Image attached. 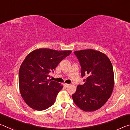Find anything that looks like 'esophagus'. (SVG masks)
<instances>
[{"mask_svg": "<svg viewBox=\"0 0 130 130\" xmlns=\"http://www.w3.org/2000/svg\"><path fill=\"white\" fill-rule=\"evenodd\" d=\"M63 85H64L65 87H68V86H69V84H68L65 83V84H63Z\"/></svg>", "mask_w": 130, "mask_h": 130, "instance_id": "1", "label": "esophagus"}]
</instances>
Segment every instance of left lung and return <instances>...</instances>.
Wrapping results in <instances>:
<instances>
[{
	"label": "left lung",
	"mask_w": 130,
	"mask_h": 130,
	"mask_svg": "<svg viewBox=\"0 0 130 130\" xmlns=\"http://www.w3.org/2000/svg\"><path fill=\"white\" fill-rule=\"evenodd\" d=\"M81 66L85 83L78 85L72 94L74 103L81 109L91 112L100 108L111 96L114 86L112 65L106 55L93 49L74 52Z\"/></svg>",
	"instance_id": "1"
}]
</instances>
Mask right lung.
<instances>
[{
	"label": "right lung",
	"instance_id": "right-lung-1",
	"mask_svg": "<svg viewBox=\"0 0 130 130\" xmlns=\"http://www.w3.org/2000/svg\"><path fill=\"white\" fill-rule=\"evenodd\" d=\"M71 53L44 48L35 50L26 56L19 69V86L22 97L30 107L42 111L53 105L63 86L48 78L59 63Z\"/></svg>",
	"mask_w": 130,
	"mask_h": 130
}]
</instances>
